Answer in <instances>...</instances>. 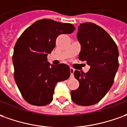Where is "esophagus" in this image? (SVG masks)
<instances>
[{
	"label": "esophagus",
	"instance_id": "obj_1",
	"mask_svg": "<svg viewBox=\"0 0 127 127\" xmlns=\"http://www.w3.org/2000/svg\"><path fill=\"white\" fill-rule=\"evenodd\" d=\"M70 78H73V77H74L75 69L72 68H70Z\"/></svg>",
	"mask_w": 127,
	"mask_h": 127
}]
</instances>
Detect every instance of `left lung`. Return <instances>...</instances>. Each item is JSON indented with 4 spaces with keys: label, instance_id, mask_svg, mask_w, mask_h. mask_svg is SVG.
Here are the masks:
<instances>
[{
    "label": "left lung",
    "instance_id": "left-lung-1",
    "mask_svg": "<svg viewBox=\"0 0 127 127\" xmlns=\"http://www.w3.org/2000/svg\"><path fill=\"white\" fill-rule=\"evenodd\" d=\"M77 37L81 45L79 59L86 61L91 68L86 73L74 72L79 86L71 91V99L78 105H93L113 85L119 66L118 49L111 36L93 23H81Z\"/></svg>",
    "mask_w": 127,
    "mask_h": 127
}]
</instances>
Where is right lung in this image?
<instances>
[{"label":"right lung","mask_w":127,"mask_h":127,"mask_svg":"<svg viewBox=\"0 0 127 127\" xmlns=\"http://www.w3.org/2000/svg\"><path fill=\"white\" fill-rule=\"evenodd\" d=\"M75 30L70 23L45 18L34 23L17 40L12 57L14 79L23 97L29 104H50L57 84L70 77L68 65L50 64L47 56L55 48L59 35L71 34Z\"/></svg>","instance_id":"obj_1"}]
</instances>
